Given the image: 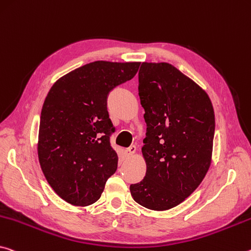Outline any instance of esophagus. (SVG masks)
Wrapping results in <instances>:
<instances>
[{
    "mask_svg": "<svg viewBox=\"0 0 251 251\" xmlns=\"http://www.w3.org/2000/svg\"><path fill=\"white\" fill-rule=\"evenodd\" d=\"M135 152H136V146H135V145L129 146L128 149L126 150V154L129 155V156H132V155H134Z\"/></svg>",
    "mask_w": 251,
    "mask_h": 251,
    "instance_id": "34e87169",
    "label": "esophagus"
}]
</instances>
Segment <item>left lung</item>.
<instances>
[{
  "label": "left lung",
  "instance_id": "obj_1",
  "mask_svg": "<svg viewBox=\"0 0 251 251\" xmlns=\"http://www.w3.org/2000/svg\"><path fill=\"white\" fill-rule=\"evenodd\" d=\"M138 95L145 110V177L129 186L138 204L172 209L193 193L211 164L214 111L205 91L166 62H143Z\"/></svg>",
  "mask_w": 251,
  "mask_h": 251
}]
</instances>
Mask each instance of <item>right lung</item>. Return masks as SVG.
Here are the masks:
<instances>
[{"mask_svg": "<svg viewBox=\"0 0 251 251\" xmlns=\"http://www.w3.org/2000/svg\"><path fill=\"white\" fill-rule=\"evenodd\" d=\"M138 68L140 62H90L58 79L48 93L40 117L39 162L51 188L68 203H95L116 172L107 96Z\"/></svg>", "mask_w": 251, "mask_h": 251, "instance_id": "right-lung-1", "label": "right lung"}]
</instances>
